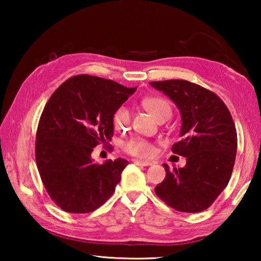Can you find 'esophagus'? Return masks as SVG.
<instances>
[{"instance_id":"obj_1","label":"esophagus","mask_w":261,"mask_h":261,"mask_svg":"<svg viewBox=\"0 0 261 261\" xmlns=\"http://www.w3.org/2000/svg\"><path fill=\"white\" fill-rule=\"evenodd\" d=\"M134 163H135V165H138V166H145V167L153 165V162H151V161H143V160H134Z\"/></svg>"}]
</instances>
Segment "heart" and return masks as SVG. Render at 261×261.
Segmentation results:
<instances>
[{
  "instance_id": "heart-1",
  "label": "heart",
  "mask_w": 261,
  "mask_h": 261,
  "mask_svg": "<svg viewBox=\"0 0 261 261\" xmlns=\"http://www.w3.org/2000/svg\"><path fill=\"white\" fill-rule=\"evenodd\" d=\"M143 107L159 122L169 120L173 115V108L166 99L160 96H147L141 101ZM130 112L126 107H120L113 115V125L116 130H125L130 124ZM123 149L131 155L148 159L155 153V146L152 141L135 137L123 144Z\"/></svg>"
}]
</instances>
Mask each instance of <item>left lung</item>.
<instances>
[{"label":"left lung","instance_id":"left-lung-1","mask_svg":"<svg viewBox=\"0 0 261 261\" xmlns=\"http://www.w3.org/2000/svg\"><path fill=\"white\" fill-rule=\"evenodd\" d=\"M174 101L182 116V140L171 151L187 158L173 170L163 165L166 178L156 196L184 213H197L213 204L231 177L237 152V132L230 112L218 95L183 79L151 82Z\"/></svg>","mask_w":261,"mask_h":261}]
</instances>
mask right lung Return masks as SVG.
I'll list each match as a JSON object with an SVG mask.
<instances>
[{"mask_svg":"<svg viewBox=\"0 0 261 261\" xmlns=\"http://www.w3.org/2000/svg\"><path fill=\"white\" fill-rule=\"evenodd\" d=\"M137 87L79 74L53 93L41 114L35 161L55 204L68 213H90L107 201L121 180L124 159L93 162L91 154L114 134L113 115Z\"/></svg>","mask_w":261,"mask_h":261,"instance_id":"right-lung-1","label":"right lung"}]
</instances>
